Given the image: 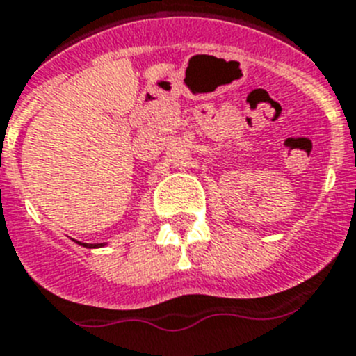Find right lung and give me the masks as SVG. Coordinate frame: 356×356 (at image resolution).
<instances>
[{"mask_svg":"<svg viewBox=\"0 0 356 356\" xmlns=\"http://www.w3.org/2000/svg\"><path fill=\"white\" fill-rule=\"evenodd\" d=\"M81 245L88 247V249H95V247H102V243H81Z\"/></svg>","mask_w":356,"mask_h":356,"instance_id":"right-lung-1","label":"right lung"}]
</instances>
